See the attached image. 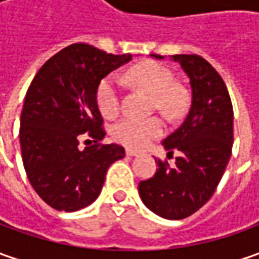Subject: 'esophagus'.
Returning a JSON list of instances; mask_svg holds the SVG:
<instances>
[{
  "label": "esophagus",
  "instance_id": "1",
  "mask_svg": "<svg viewBox=\"0 0 259 259\" xmlns=\"http://www.w3.org/2000/svg\"><path fill=\"white\" fill-rule=\"evenodd\" d=\"M126 155H130V157H134V155H138V151H135V150H131V148H126Z\"/></svg>",
  "mask_w": 259,
  "mask_h": 259
}]
</instances>
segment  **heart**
I'll use <instances>...</instances> for the list:
<instances>
[{
	"instance_id": "b5f03b06",
	"label": "heart",
	"mask_w": 259,
	"mask_h": 259,
	"mask_svg": "<svg viewBox=\"0 0 259 259\" xmlns=\"http://www.w3.org/2000/svg\"><path fill=\"white\" fill-rule=\"evenodd\" d=\"M126 79L137 88L154 95L155 106L168 118H176L183 111L186 96L184 92L174 85V76L168 67L153 60L134 65L126 73ZM96 104L105 118H115L121 109V89L115 76H108L98 86ZM164 122L157 118L137 119L125 118L114 125L112 138L116 143L141 148L151 140L163 134Z\"/></svg>"
}]
</instances>
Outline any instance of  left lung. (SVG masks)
Returning <instances> with one entry per match:
<instances>
[{"instance_id":"obj_1","label":"left lung","mask_w":259,"mask_h":259,"mask_svg":"<svg viewBox=\"0 0 259 259\" xmlns=\"http://www.w3.org/2000/svg\"><path fill=\"white\" fill-rule=\"evenodd\" d=\"M155 59L163 56L153 55ZM190 79L189 114L163 145L176 157L173 168L155 160L158 170L138 184L144 204L155 214L179 221L199 210L214 193L232 154L234 109L224 79L197 55H174Z\"/></svg>"}]
</instances>
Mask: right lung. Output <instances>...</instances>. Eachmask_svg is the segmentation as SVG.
Returning a JSON list of instances; mask_svg holds the SVG:
<instances>
[{
    "instance_id": "obj_1",
    "label": "right lung",
    "mask_w": 259,
    "mask_h": 259,
    "mask_svg": "<svg viewBox=\"0 0 259 259\" xmlns=\"http://www.w3.org/2000/svg\"><path fill=\"white\" fill-rule=\"evenodd\" d=\"M131 57L75 43L50 57L27 91L20 119L23 164L35 193L56 210L94 203L109 165L125 157L124 147L99 143L106 133L96 91ZM86 136L94 144L82 150Z\"/></svg>"
}]
</instances>
